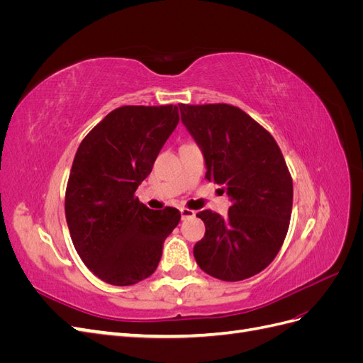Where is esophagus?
<instances>
[{"mask_svg":"<svg viewBox=\"0 0 363 363\" xmlns=\"http://www.w3.org/2000/svg\"><path fill=\"white\" fill-rule=\"evenodd\" d=\"M180 213H182V219H189L195 216L194 211H189V208H184V207L180 208Z\"/></svg>","mask_w":363,"mask_h":363,"instance_id":"1","label":"esophagus"}]
</instances>
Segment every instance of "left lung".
Masks as SVG:
<instances>
[{"mask_svg": "<svg viewBox=\"0 0 363 363\" xmlns=\"http://www.w3.org/2000/svg\"><path fill=\"white\" fill-rule=\"evenodd\" d=\"M180 113L203 151L206 179L221 184L232 201L227 218L196 213L206 233L194 247L195 260L224 281L256 276L277 256L289 228L294 186L281 150L239 107L180 104Z\"/></svg>", "mask_w": 363, "mask_h": 363, "instance_id": "left-lung-1", "label": "left lung"}]
</instances>
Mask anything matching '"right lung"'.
<instances>
[{
  "instance_id": "1",
  "label": "right lung",
  "mask_w": 363,
  "mask_h": 363,
  "mask_svg": "<svg viewBox=\"0 0 363 363\" xmlns=\"http://www.w3.org/2000/svg\"><path fill=\"white\" fill-rule=\"evenodd\" d=\"M179 107H118L75 152L65 194L67 223L84 265L106 283L130 286L150 277L163 240L180 221L177 208L151 211L135 195L177 127Z\"/></svg>"
}]
</instances>
